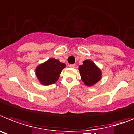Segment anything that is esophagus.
<instances>
[{"mask_svg":"<svg viewBox=\"0 0 134 134\" xmlns=\"http://www.w3.org/2000/svg\"><path fill=\"white\" fill-rule=\"evenodd\" d=\"M69 67H71V68H74V67H76V65H75V64L69 65Z\"/></svg>","mask_w":134,"mask_h":134,"instance_id":"esophagus-1","label":"esophagus"}]
</instances>
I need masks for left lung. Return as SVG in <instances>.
Segmentation results:
<instances>
[{
  "instance_id": "left-lung-1",
  "label": "left lung",
  "mask_w": 134,
  "mask_h": 134,
  "mask_svg": "<svg viewBox=\"0 0 134 134\" xmlns=\"http://www.w3.org/2000/svg\"><path fill=\"white\" fill-rule=\"evenodd\" d=\"M82 80L86 86H91L101 79V71L91 60H86L79 67Z\"/></svg>"
}]
</instances>
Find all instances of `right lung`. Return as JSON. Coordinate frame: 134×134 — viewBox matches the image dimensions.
Here are the masks:
<instances>
[{
  "label": "right lung",
  "mask_w": 134,
  "mask_h": 134,
  "mask_svg": "<svg viewBox=\"0 0 134 134\" xmlns=\"http://www.w3.org/2000/svg\"><path fill=\"white\" fill-rule=\"evenodd\" d=\"M65 67L64 63L54 58H50L37 67L36 75L41 84L50 85L58 80L61 71Z\"/></svg>",
  "instance_id": "obj_1"
}]
</instances>
